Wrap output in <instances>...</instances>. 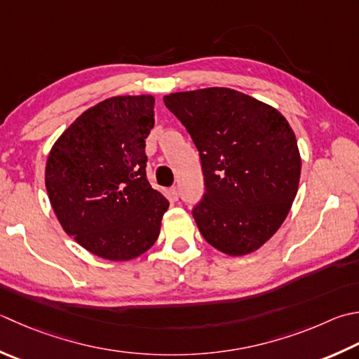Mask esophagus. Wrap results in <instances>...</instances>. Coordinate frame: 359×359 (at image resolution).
I'll use <instances>...</instances> for the list:
<instances>
[{
	"mask_svg": "<svg viewBox=\"0 0 359 359\" xmlns=\"http://www.w3.org/2000/svg\"><path fill=\"white\" fill-rule=\"evenodd\" d=\"M170 196H171L172 201H177L179 199V188L177 187H172L170 189Z\"/></svg>",
	"mask_w": 359,
	"mask_h": 359,
	"instance_id": "34e87169",
	"label": "esophagus"
}]
</instances>
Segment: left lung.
<instances>
[{"instance_id": "1", "label": "left lung", "mask_w": 359, "mask_h": 359, "mask_svg": "<svg viewBox=\"0 0 359 359\" xmlns=\"http://www.w3.org/2000/svg\"><path fill=\"white\" fill-rule=\"evenodd\" d=\"M191 135L205 194L193 216L205 241L229 257L258 250L296 199L302 158L290 123L238 90L210 87L163 97Z\"/></svg>"}]
</instances>
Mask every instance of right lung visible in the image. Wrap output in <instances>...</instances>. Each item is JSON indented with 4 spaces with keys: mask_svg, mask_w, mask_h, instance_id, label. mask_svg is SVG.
Returning <instances> with one entry per match:
<instances>
[{
    "mask_svg": "<svg viewBox=\"0 0 359 359\" xmlns=\"http://www.w3.org/2000/svg\"><path fill=\"white\" fill-rule=\"evenodd\" d=\"M154 104L152 95L97 102L63 130L46 160L48 198L62 229L110 262L149 250L170 207L146 177Z\"/></svg>",
    "mask_w": 359,
    "mask_h": 359,
    "instance_id": "right-lung-1",
    "label": "right lung"
}]
</instances>
